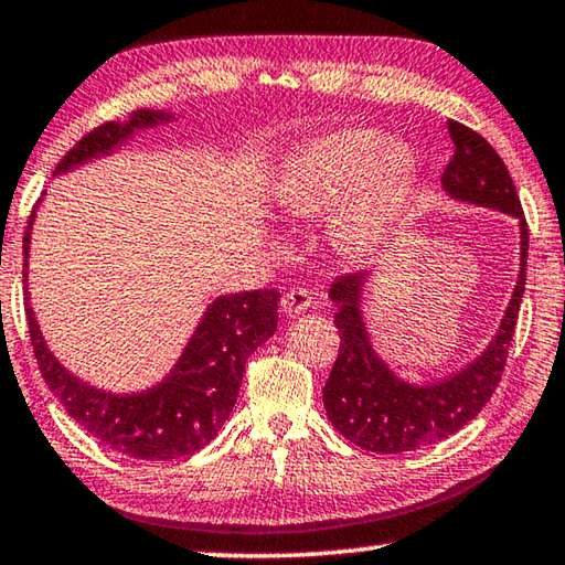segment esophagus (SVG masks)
I'll return each mask as SVG.
<instances>
[{
    "mask_svg": "<svg viewBox=\"0 0 565 565\" xmlns=\"http://www.w3.org/2000/svg\"><path fill=\"white\" fill-rule=\"evenodd\" d=\"M280 305H282V312H288V315H302V312H308V310L312 308L315 298H312V295H310L308 290L298 288V290L285 292Z\"/></svg>",
    "mask_w": 565,
    "mask_h": 565,
    "instance_id": "1",
    "label": "esophagus"
}]
</instances>
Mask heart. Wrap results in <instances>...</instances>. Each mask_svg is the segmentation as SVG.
<instances>
[{
  "instance_id": "heart-1",
  "label": "heart",
  "mask_w": 565,
  "mask_h": 565,
  "mask_svg": "<svg viewBox=\"0 0 565 565\" xmlns=\"http://www.w3.org/2000/svg\"><path fill=\"white\" fill-rule=\"evenodd\" d=\"M414 151L377 128H338L295 153L273 185L288 221L328 218V243L344 260H370L390 235L414 178ZM275 250L285 245L277 241Z\"/></svg>"
}]
</instances>
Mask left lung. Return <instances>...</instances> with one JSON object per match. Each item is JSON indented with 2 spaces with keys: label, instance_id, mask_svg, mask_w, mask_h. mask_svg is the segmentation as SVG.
I'll return each mask as SVG.
<instances>
[{
  "label": "left lung",
  "instance_id": "8db88e82",
  "mask_svg": "<svg viewBox=\"0 0 565 565\" xmlns=\"http://www.w3.org/2000/svg\"><path fill=\"white\" fill-rule=\"evenodd\" d=\"M454 158L441 173V191L457 203L489 207L519 223V280L497 334L467 367L437 382H409L374 348L364 298L370 270L342 275L332 282L334 328L340 330V354L322 390L328 419L354 447L374 454H402L451 437L477 417L501 382L503 364L516 328L526 290L529 227L516 188L499 153L487 138L463 124L447 121Z\"/></svg>",
  "mask_w": 565,
  "mask_h": 565
}]
</instances>
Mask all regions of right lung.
I'll use <instances>...</instances> for the list:
<instances>
[{
	"instance_id": "1",
	"label": "right lung",
	"mask_w": 565,
	"mask_h": 565,
	"mask_svg": "<svg viewBox=\"0 0 565 565\" xmlns=\"http://www.w3.org/2000/svg\"><path fill=\"white\" fill-rule=\"evenodd\" d=\"M173 111L141 108L126 121H108L86 134L58 166L66 175L98 158H108L148 128L175 121ZM42 203V201H39ZM34 207L24 233L26 320L34 354L49 390L64 404L68 417L116 454L141 461L191 457L215 439L235 407L245 362L277 332V290H247L217 295L198 320L183 352L161 382L138 392H114L78 377L49 350L29 295V250L36 221Z\"/></svg>"
}]
</instances>
